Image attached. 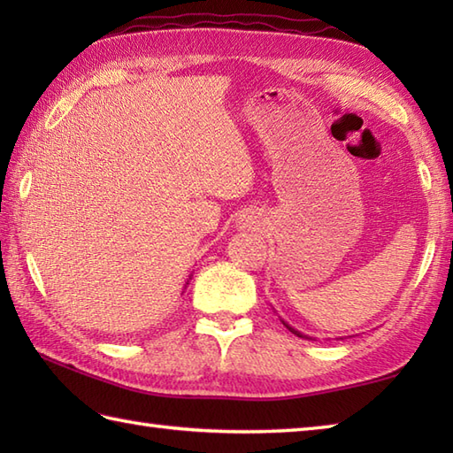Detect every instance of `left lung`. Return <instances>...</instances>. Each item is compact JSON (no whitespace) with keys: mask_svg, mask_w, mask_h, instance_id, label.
Listing matches in <instances>:
<instances>
[{"mask_svg":"<svg viewBox=\"0 0 453 453\" xmlns=\"http://www.w3.org/2000/svg\"><path fill=\"white\" fill-rule=\"evenodd\" d=\"M282 323H284V326H286V329H288V331H290V333H294V334H297V336H305V334H302L300 331H296V329H294V326H290V325H288L286 321H282ZM305 339H307V336H305Z\"/></svg>","mask_w":453,"mask_h":453,"instance_id":"8db88e82","label":"left lung"}]
</instances>
